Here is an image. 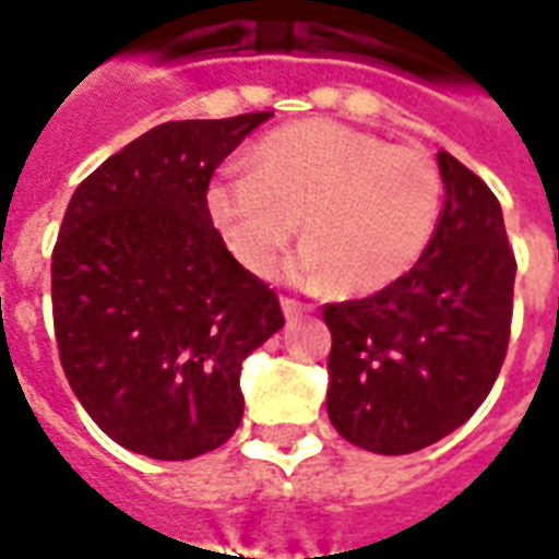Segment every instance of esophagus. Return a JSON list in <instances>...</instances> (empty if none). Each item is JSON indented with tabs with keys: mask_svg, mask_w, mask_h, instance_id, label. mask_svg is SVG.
<instances>
[{
	"mask_svg": "<svg viewBox=\"0 0 559 559\" xmlns=\"http://www.w3.org/2000/svg\"><path fill=\"white\" fill-rule=\"evenodd\" d=\"M280 306H283V312L288 321H295V318H300V314H306L309 309H312V306L300 304V300H295V297H283V300H280Z\"/></svg>",
	"mask_w": 559,
	"mask_h": 559,
	"instance_id": "obj_1",
	"label": "esophagus"
}]
</instances>
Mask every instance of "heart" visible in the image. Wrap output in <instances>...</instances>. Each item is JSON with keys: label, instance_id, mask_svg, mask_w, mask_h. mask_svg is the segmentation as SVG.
<instances>
[{"label": "heart", "instance_id": "b5f03b06", "mask_svg": "<svg viewBox=\"0 0 559 559\" xmlns=\"http://www.w3.org/2000/svg\"><path fill=\"white\" fill-rule=\"evenodd\" d=\"M205 205L247 271L271 274L300 221L309 245L297 271L368 295L424 255L442 217V174L421 146L312 117L267 132L250 167L221 170Z\"/></svg>", "mask_w": 559, "mask_h": 559}]
</instances>
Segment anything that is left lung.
<instances>
[{
  "mask_svg": "<svg viewBox=\"0 0 559 559\" xmlns=\"http://www.w3.org/2000/svg\"><path fill=\"white\" fill-rule=\"evenodd\" d=\"M444 209L401 280L326 304V413L356 448L397 456L454 433L498 380L513 321L515 255L498 197L439 153Z\"/></svg>",
  "mask_w": 559,
  "mask_h": 559,
  "instance_id": "left-lung-1",
  "label": "left lung"
}]
</instances>
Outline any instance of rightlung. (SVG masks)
<instances>
[{
    "label": "right lung",
    "instance_id": "1",
    "mask_svg": "<svg viewBox=\"0 0 559 559\" xmlns=\"http://www.w3.org/2000/svg\"><path fill=\"white\" fill-rule=\"evenodd\" d=\"M267 117L155 126L70 197L52 250L58 356L126 451L194 460L221 448L245 415L241 362L285 324L205 205L217 165Z\"/></svg>",
    "mask_w": 559,
    "mask_h": 559
}]
</instances>
